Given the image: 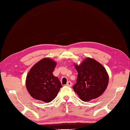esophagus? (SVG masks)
Returning a JSON list of instances; mask_svg holds the SVG:
<instances>
[{
    "label": "esophagus",
    "mask_w": 130,
    "mask_h": 130,
    "mask_svg": "<svg viewBox=\"0 0 130 130\" xmlns=\"http://www.w3.org/2000/svg\"><path fill=\"white\" fill-rule=\"evenodd\" d=\"M72 83H71V82L69 81L67 83V85H67V86H68V87H71V86H72Z\"/></svg>",
    "instance_id": "1"
}]
</instances>
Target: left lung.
<instances>
[{
  "instance_id": "obj_1",
  "label": "left lung",
  "mask_w": 130,
  "mask_h": 130,
  "mask_svg": "<svg viewBox=\"0 0 130 130\" xmlns=\"http://www.w3.org/2000/svg\"><path fill=\"white\" fill-rule=\"evenodd\" d=\"M74 66L78 74L73 90L82 101H90L103 94L107 87L109 76L103 65L94 59L87 58Z\"/></svg>"
}]
</instances>
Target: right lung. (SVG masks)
<instances>
[{"instance_id": "obj_1", "label": "right lung", "mask_w": 130, "mask_h": 130, "mask_svg": "<svg viewBox=\"0 0 130 130\" xmlns=\"http://www.w3.org/2000/svg\"><path fill=\"white\" fill-rule=\"evenodd\" d=\"M56 62L49 58L41 59L33 66L27 74V90L35 99L49 103L55 98L63 87L52 72Z\"/></svg>"}]
</instances>
